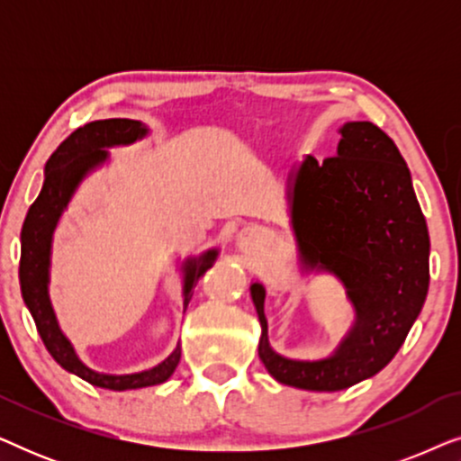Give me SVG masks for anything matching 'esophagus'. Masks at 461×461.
<instances>
[{"label":"esophagus","instance_id":"34e87169","mask_svg":"<svg viewBox=\"0 0 461 461\" xmlns=\"http://www.w3.org/2000/svg\"><path fill=\"white\" fill-rule=\"evenodd\" d=\"M241 245H243V243H241Z\"/></svg>","mask_w":461,"mask_h":461}]
</instances>
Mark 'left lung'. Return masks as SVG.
<instances>
[{
	"mask_svg": "<svg viewBox=\"0 0 461 461\" xmlns=\"http://www.w3.org/2000/svg\"><path fill=\"white\" fill-rule=\"evenodd\" d=\"M338 153L308 155L289 176L292 226L304 270H327L346 287L355 325L331 357L294 361L270 348L264 287L251 285L262 325L258 355L276 382L336 393L393 361L428 294L430 237L411 174L393 138L369 122L339 128Z\"/></svg>",
	"mask_w": 461,
	"mask_h": 461,
	"instance_id": "obj_1",
	"label": "left lung"
}]
</instances>
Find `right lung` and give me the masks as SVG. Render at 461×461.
I'll return each mask as SVG.
<instances>
[{"mask_svg":"<svg viewBox=\"0 0 461 461\" xmlns=\"http://www.w3.org/2000/svg\"><path fill=\"white\" fill-rule=\"evenodd\" d=\"M147 136V128L134 119H103V122L86 123L77 128L59 149L54 150L46 163V180H43L40 197L29 207L21 232V292L27 308L33 314L37 331L46 344L50 355L62 369L79 375L81 380L90 382L92 386L109 390H134L147 388L155 384H163L180 363V346L169 355L166 361L149 371L130 375H109L98 374L86 367L75 355L73 346L60 331L56 323V314L50 304L48 281H50V251H52V235L56 224L71 201L75 188L86 178L87 172L100 166L109 153L106 147L131 144L138 138ZM218 249H210L199 258H188L185 262V311L191 300L197 281L212 268Z\"/></svg>","mask_w":461,"mask_h":461,"instance_id":"right-lung-1","label":"right lung"}]
</instances>
